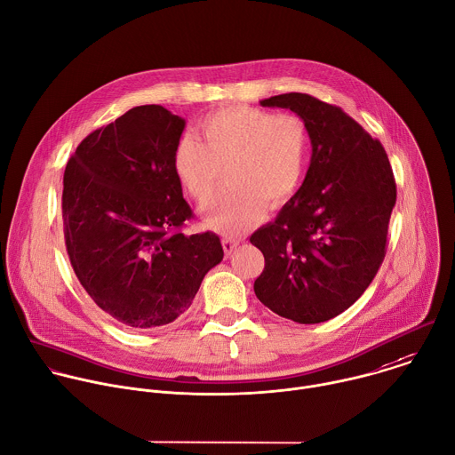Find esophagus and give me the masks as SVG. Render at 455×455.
I'll return each instance as SVG.
<instances>
[{
  "instance_id": "1",
  "label": "esophagus",
  "mask_w": 455,
  "mask_h": 455,
  "mask_svg": "<svg viewBox=\"0 0 455 455\" xmlns=\"http://www.w3.org/2000/svg\"><path fill=\"white\" fill-rule=\"evenodd\" d=\"M237 246H239L237 239H234V237H225L223 239V250H225L227 255H232L237 250Z\"/></svg>"
}]
</instances>
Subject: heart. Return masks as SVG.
<instances>
[{"label": "heart", "instance_id": "b5f03b06", "mask_svg": "<svg viewBox=\"0 0 455 455\" xmlns=\"http://www.w3.org/2000/svg\"><path fill=\"white\" fill-rule=\"evenodd\" d=\"M173 149V173L182 188L207 205L216 193L218 168L228 189L205 212L211 227L239 232L269 207H280L298 191L307 166V132L292 114L232 105L207 114Z\"/></svg>", "mask_w": 455, "mask_h": 455}]
</instances>
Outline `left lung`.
<instances>
[{"label": "left lung", "instance_id": "obj_1", "mask_svg": "<svg viewBox=\"0 0 455 455\" xmlns=\"http://www.w3.org/2000/svg\"><path fill=\"white\" fill-rule=\"evenodd\" d=\"M292 110L311 139L304 184L251 234L264 255L262 304L296 323L327 322L366 291L382 264L396 186L386 149L339 107L289 92L260 101Z\"/></svg>", "mask_w": 455, "mask_h": 455}]
</instances>
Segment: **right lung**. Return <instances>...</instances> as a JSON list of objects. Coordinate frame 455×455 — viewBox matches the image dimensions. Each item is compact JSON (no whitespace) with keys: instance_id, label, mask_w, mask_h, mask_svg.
I'll use <instances>...</instances> for the list:
<instances>
[{"instance_id":"add662e5","label":"right lung","mask_w":455,"mask_h":455,"mask_svg":"<svg viewBox=\"0 0 455 455\" xmlns=\"http://www.w3.org/2000/svg\"><path fill=\"white\" fill-rule=\"evenodd\" d=\"M186 119L133 107L89 133L64 173L62 218L71 266L114 320L154 329L184 315L223 260L216 234H182L193 216L173 173Z\"/></svg>"}]
</instances>
